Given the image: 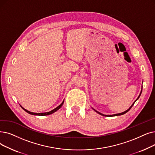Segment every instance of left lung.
Here are the masks:
<instances>
[{
	"label": "left lung",
	"instance_id": "8db88e82",
	"mask_svg": "<svg viewBox=\"0 0 155 155\" xmlns=\"http://www.w3.org/2000/svg\"><path fill=\"white\" fill-rule=\"evenodd\" d=\"M141 92H142V90H141V91H140V94H139V96H138V97L137 98V99L135 101H134V103L131 105V106L129 107V109H128L127 110H126L125 111H124V112H122V113H118V114H115V115H103V114H102V113H99V112H98L97 111H96V110H94V109H93L94 111H96L97 113H99V115H103V116H104V117H115V116H120V115H124V114H125V113H127L128 111H129L130 109H131V107L134 106V103H135V102L139 98V97H140V94H141Z\"/></svg>",
	"mask_w": 155,
	"mask_h": 155
}]
</instances>
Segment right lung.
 Wrapping results in <instances>:
<instances>
[{
  "label": "right lung",
  "instance_id": "1",
  "mask_svg": "<svg viewBox=\"0 0 155 155\" xmlns=\"http://www.w3.org/2000/svg\"><path fill=\"white\" fill-rule=\"evenodd\" d=\"M63 103H64V101H63L62 102V103L60 104V105H59L58 107H56V108H54V110H52V111H49V112H46V113H33V112H30V111H28V110H26V109H25V108H23V107L21 106V107H22V108L26 111V112H27L28 113H29V114H31V115H39V116H45V115H51V114H52V113H54V112H56V111H58L60 107H61V106H62V105L63 104Z\"/></svg>",
  "mask_w": 155,
  "mask_h": 155
}]
</instances>
